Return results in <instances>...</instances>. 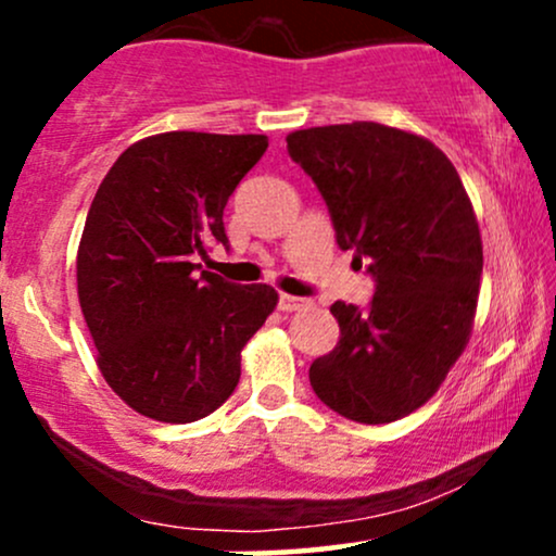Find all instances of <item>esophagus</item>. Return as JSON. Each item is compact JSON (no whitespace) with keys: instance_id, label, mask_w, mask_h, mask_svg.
<instances>
[{"instance_id":"34e87169","label":"esophagus","mask_w":556,"mask_h":556,"mask_svg":"<svg viewBox=\"0 0 556 556\" xmlns=\"http://www.w3.org/2000/svg\"><path fill=\"white\" fill-rule=\"evenodd\" d=\"M305 305H308V300H303V298H295V295H279V311H287V314H292V311H300V308H305Z\"/></svg>"}]
</instances>
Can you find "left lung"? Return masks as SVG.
Masks as SVG:
<instances>
[{"label":"left lung","mask_w":556,"mask_h":556,"mask_svg":"<svg viewBox=\"0 0 556 556\" xmlns=\"http://www.w3.org/2000/svg\"><path fill=\"white\" fill-rule=\"evenodd\" d=\"M287 151L376 285L368 308L331 305L340 342L311 363V387L358 424L410 416L473 329L483 248L460 175L431 140L379 123L295 130Z\"/></svg>","instance_id":"8db88e82"}]
</instances>
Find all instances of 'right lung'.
Returning <instances> with one entry per match:
<instances>
[{"instance_id": "right-lung-1", "label": "right lung", "mask_w": 556, "mask_h": 556, "mask_svg": "<svg viewBox=\"0 0 556 556\" xmlns=\"http://www.w3.org/2000/svg\"><path fill=\"white\" fill-rule=\"evenodd\" d=\"M266 136L175 130L119 154L88 208L78 300L99 371L132 410L164 424L206 418L240 381V350L277 308L269 285L201 271L227 245L225 206Z\"/></svg>"}]
</instances>
